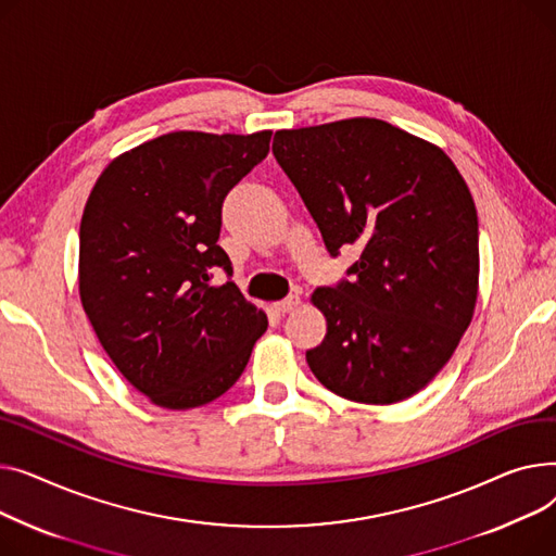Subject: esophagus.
I'll use <instances>...</instances> for the list:
<instances>
[{
	"label": "esophagus",
	"mask_w": 556,
	"mask_h": 556,
	"mask_svg": "<svg viewBox=\"0 0 556 556\" xmlns=\"http://www.w3.org/2000/svg\"><path fill=\"white\" fill-rule=\"evenodd\" d=\"M301 305V296H296V293H293V296H287L285 301H278V303H274V309L278 312V314H287V312H293Z\"/></svg>",
	"instance_id": "1"
}]
</instances>
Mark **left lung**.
<instances>
[{"instance_id":"obj_1","label":"left lung","mask_w":556,"mask_h":556,"mask_svg":"<svg viewBox=\"0 0 556 556\" xmlns=\"http://www.w3.org/2000/svg\"><path fill=\"white\" fill-rule=\"evenodd\" d=\"M274 156L330 255L362 249L350 280L312 303L328 334L307 364L334 395L395 404L427 386L458 348L478 299V215L438 146L379 118L280 129Z\"/></svg>"}]
</instances>
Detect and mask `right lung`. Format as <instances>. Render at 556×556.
Listing matches in <instances>:
<instances>
[{
	"label": "right lung",
	"instance_id": "add662e5",
	"mask_svg": "<svg viewBox=\"0 0 556 556\" xmlns=\"http://www.w3.org/2000/svg\"><path fill=\"white\" fill-rule=\"evenodd\" d=\"M271 132H170L116 156L80 219V303L121 375L152 404L204 406L244 372L267 314L217 244L222 202L269 152Z\"/></svg>",
	"mask_w": 556,
	"mask_h": 556
}]
</instances>
